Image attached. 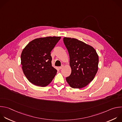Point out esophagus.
Here are the masks:
<instances>
[{
    "label": "esophagus",
    "instance_id": "34e87169",
    "mask_svg": "<svg viewBox=\"0 0 122 122\" xmlns=\"http://www.w3.org/2000/svg\"><path fill=\"white\" fill-rule=\"evenodd\" d=\"M63 67H64V65H62L61 66H59V68L60 69H62Z\"/></svg>",
    "mask_w": 122,
    "mask_h": 122
}]
</instances>
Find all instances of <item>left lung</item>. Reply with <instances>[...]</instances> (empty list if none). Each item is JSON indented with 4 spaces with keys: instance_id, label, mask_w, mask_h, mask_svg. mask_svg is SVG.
<instances>
[{
    "instance_id": "1",
    "label": "left lung",
    "mask_w": 122,
    "mask_h": 122,
    "mask_svg": "<svg viewBox=\"0 0 122 122\" xmlns=\"http://www.w3.org/2000/svg\"><path fill=\"white\" fill-rule=\"evenodd\" d=\"M63 41L69 54L71 68L66 81L72 88H82L92 81L97 72L98 55L93 47L76 39L64 37Z\"/></svg>"
}]
</instances>
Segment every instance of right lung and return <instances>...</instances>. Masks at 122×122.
Masks as SVG:
<instances>
[{
    "label": "right lung",
    "instance_id": "obj_1",
    "mask_svg": "<svg viewBox=\"0 0 122 122\" xmlns=\"http://www.w3.org/2000/svg\"><path fill=\"white\" fill-rule=\"evenodd\" d=\"M60 37H46L35 39L23 49L21 64L23 73L32 84L41 87L49 84L57 70L52 66L51 52Z\"/></svg>",
    "mask_w": 122,
    "mask_h": 122
}]
</instances>
